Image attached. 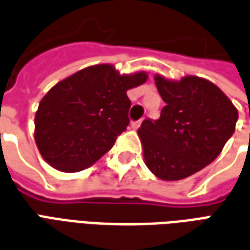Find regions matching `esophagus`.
Wrapping results in <instances>:
<instances>
[{
	"label": "esophagus",
	"mask_w": 250,
	"mask_h": 250,
	"mask_svg": "<svg viewBox=\"0 0 250 250\" xmlns=\"http://www.w3.org/2000/svg\"><path fill=\"white\" fill-rule=\"evenodd\" d=\"M141 123H142V120H136V122H132V123H131V128H132V130H136V128H139V127H141Z\"/></svg>",
	"instance_id": "34e87169"
}]
</instances>
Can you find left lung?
<instances>
[{"instance_id": "left-lung-1", "label": "left lung", "mask_w": 250, "mask_h": 250, "mask_svg": "<svg viewBox=\"0 0 250 250\" xmlns=\"http://www.w3.org/2000/svg\"><path fill=\"white\" fill-rule=\"evenodd\" d=\"M166 105L158 120L146 119L138 130L146 166L163 181L193 175L220 155L233 135L238 112L229 98L206 79L179 82L155 75Z\"/></svg>"}]
</instances>
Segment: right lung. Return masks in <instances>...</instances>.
Instances as JSON below:
<instances>
[{
    "instance_id": "add662e5",
    "label": "right lung",
    "mask_w": 250,
    "mask_h": 250,
    "mask_svg": "<svg viewBox=\"0 0 250 250\" xmlns=\"http://www.w3.org/2000/svg\"><path fill=\"white\" fill-rule=\"evenodd\" d=\"M146 80V72L120 75L114 65L99 64L57 83L36 112L35 141L42 158L64 173L93 165L130 123L127 91Z\"/></svg>"
}]
</instances>
